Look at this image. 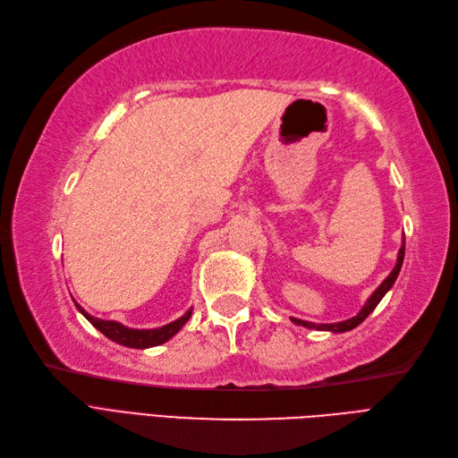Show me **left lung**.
Instances as JSON below:
<instances>
[{"instance_id":"8db88e82","label":"left lung","mask_w":458,"mask_h":458,"mask_svg":"<svg viewBox=\"0 0 458 458\" xmlns=\"http://www.w3.org/2000/svg\"><path fill=\"white\" fill-rule=\"evenodd\" d=\"M403 257H405V242H403V245H402V249H400V253H397V262H395L394 270L390 272V276L385 279V282H382V284L378 285V289L371 294V297H369V301H367L365 306L360 310L358 316H353V318H350V319H346V321H338V323H312V321H304V319L291 318L293 323H297V326H302V327H306V329L333 331V333H344V331H350V329H353V327H358L360 323H361L369 314L373 312V310L377 308V304L382 301V297H385V294L390 291V287L394 285L397 274H400V270H402Z\"/></svg>"}]
</instances>
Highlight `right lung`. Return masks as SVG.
<instances>
[{"instance_id": "1", "label": "right lung", "mask_w": 458, "mask_h": 458, "mask_svg": "<svg viewBox=\"0 0 458 458\" xmlns=\"http://www.w3.org/2000/svg\"><path fill=\"white\" fill-rule=\"evenodd\" d=\"M76 306H78L80 312L87 319H89L91 326L97 327L105 336H108L110 341L122 344V346H127V348H140V350L167 343L173 335L181 331V327L191 316V310H188V312L182 318L167 323V326H164V327H157V329H129V327L122 326V323H117V321L93 318L91 314H87L80 304H76Z\"/></svg>"}]
</instances>
